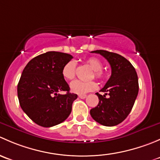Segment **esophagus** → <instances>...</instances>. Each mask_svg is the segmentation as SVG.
<instances>
[{"label":"esophagus","instance_id":"obj_1","mask_svg":"<svg viewBox=\"0 0 160 160\" xmlns=\"http://www.w3.org/2000/svg\"><path fill=\"white\" fill-rule=\"evenodd\" d=\"M78 97L80 98V99H84V98H87V95L86 94H80V95H78Z\"/></svg>","mask_w":160,"mask_h":160}]
</instances>
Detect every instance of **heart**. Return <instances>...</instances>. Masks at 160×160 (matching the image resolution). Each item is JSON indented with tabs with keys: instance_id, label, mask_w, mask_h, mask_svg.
<instances>
[{
	"instance_id": "heart-1",
	"label": "heart",
	"mask_w": 160,
	"mask_h": 160,
	"mask_svg": "<svg viewBox=\"0 0 160 160\" xmlns=\"http://www.w3.org/2000/svg\"><path fill=\"white\" fill-rule=\"evenodd\" d=\"M86 64L93 70V76L98 80H103L105 79V73L102 70L103 63L100 59L95 57H90L86 60ZM77 65L74 61L70 60L64 65L62 70V77L67 80H71L76 76ZM70 90L77 94H83L88 92L94 90L97 88V84L93 81L84 82L81 80H75L70 83Z\"/></svg>"
}]
</instances>
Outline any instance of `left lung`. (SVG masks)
<instances>
[{"mask_svg":"<svg viewBox=\"0 0 160 160\" xmlns=\"http://www.w3.org/2000/svg\"><path fill=\"white\" fill-rule=\"evenodd\" d=\"M109 62L111 75L101 91L96 93L99 98L98 106L90 113L94 121L104 126H114L123 122L129 114L138 93L136 71L132 63L121 55L106 50H95ZM109 93L108 98L106 95Z\"/></svg>","mask_w":160,"mask_h":160,"instance_id":"8db88e82","label":"left lung"}]
</instances>
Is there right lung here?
<instances>
[{
    "mask_svg": "<svg viewBox=\"0 0 160 160\" xmlns=\"http://www.w3.org/2000/svg\"><path fill=\"white\" fill-rule=\"evenodd\" d=\"M72 59L70 54L47 52L31 59L18 84L19 104L24 112L40 126L52 127L66 120L77 95L70 92L62 70ZM65 91V95L58 93Z\"/></svg>",
    "mask_w": 160,
    "mask_h": 160,
    "instance_id": "obj_1",
    "label": "right lung"
}]
</instances>
